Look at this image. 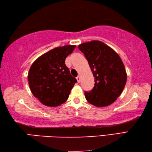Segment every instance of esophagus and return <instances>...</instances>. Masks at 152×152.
<instances>
[{
    "label": "esophagus",
    "mask_w": 152,
    "mask_h": 152,
    "mask_svg": "<svg viewBox=\"0 0 152 152\" xmlns=\"http://www.w3.org/2000/svg\"><path fill=\"white\" fill-rule=\"evenodd\" d=\"M76 79H77V82H78V83H79V82H80V77H79V76H77V77H76Z\"/></svg>",
    "instance_id": "34e87169"
}]
</instances>
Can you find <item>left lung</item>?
Masks as SVG:
<instances>
[{"label":"left lung","instance_id":"8db88e82","mask_svg":"<svg viewBox=\"0 0 152 152\" xmlns=\"http://www.w3.org/2000/svg\"><path fill=\"white\" fill-rule=\"evenodd\" d=\"M94 77V87L85 91L87 101L98 107L115 102L123 92L126 82L125 66L120 56L103 42L94 40L80 44Z\"/></svg>","mask_w":152,"mask_h":152}]
</instances>
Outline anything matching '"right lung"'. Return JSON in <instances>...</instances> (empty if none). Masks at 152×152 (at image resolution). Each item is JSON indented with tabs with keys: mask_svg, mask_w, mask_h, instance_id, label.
I'll list each match as a JSON object with an SVG mask.
<instances>
[{
	"mask_svg": "<svg viewBox=\"0 0 152 152\" xmlns=\"http://www.w3.org/2000/svg\"><path fill=\"white\" fill-rule=\"evenodd\" d=\"M75 47L67 45L51 50L36 59L29 69L31 93L44 105L54 107L65 102L77 83L64 63Z\"/></svg>",
	"mask_w": 152,
	"mask_h": 152,
	"instance_id": "right-lung-1",
	"label": "right lung"
}]
</instances>
